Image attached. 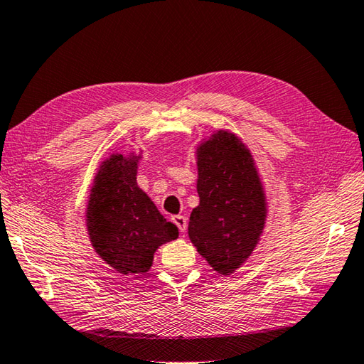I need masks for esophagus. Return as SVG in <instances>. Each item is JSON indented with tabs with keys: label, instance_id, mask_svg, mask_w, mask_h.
<instances>
[{
	"label": "esophagus",
	"instance_id": "1",
	"mask_svg": "<svg viewBox=\"0 0 364 364\" xmlns=\"http://www.w3.org/2000/svg\"><path fill=\"white\" fill-rule=\"evenodd\" d=\"M172 220H173V224L178 227V229H180L181 233L186 232V227H188V219L186 218L181 216V215H176V216L172 218Z\"/></svg>",
	"mask_w": 364,
	"mask_h": 364
}]
</instances>
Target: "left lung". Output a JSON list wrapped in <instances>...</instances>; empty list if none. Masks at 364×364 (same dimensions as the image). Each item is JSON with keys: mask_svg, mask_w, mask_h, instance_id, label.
<instances>
[{"mask_svg": "<svg viewBox=\"0 0 364 364\" xmlns=\"http://www.w3.org/2000/svg\"><path fill=\"white\" fill-rule=\"evenodd\" d=\"M200 203L189 218V238L220 274H230L252 254L265 225L267 203L249 149L219 131L197 149Z\"/></svg>", "mask_w": 364, "mask_h": 364, "instance_id": "obj_1", "label": "left lung"}]
</instances>
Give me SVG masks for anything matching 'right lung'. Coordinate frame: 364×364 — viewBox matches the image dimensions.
Instances as JSON below:
<instances>
[{"label": "right lung", "instance_id": "1", "mask_svg": "<svg viewBox=\"0 0 364 364\" xmlns=\"http://www.w3.org/2000/svg\"><path fill=\"white\" fill-rule=\"evenodd\" d=\"M137 156L112 154L96 173L87 208L91 245L121 274L145 273L161 245L178 238L156 205L137 186Z\"/></svg>", "mask_w": 364, "mask_h": 364}]
</instances>
